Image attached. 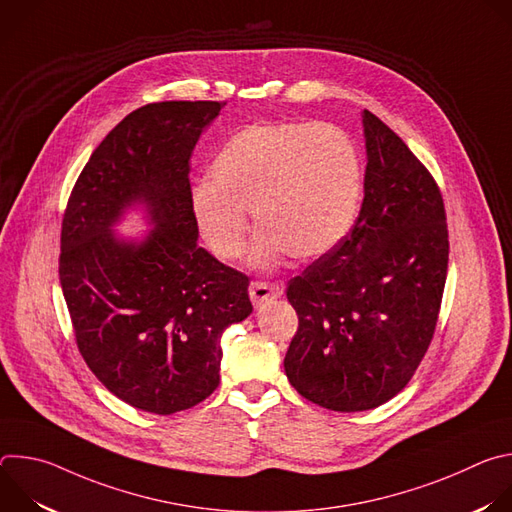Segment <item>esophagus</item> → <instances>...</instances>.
Returning a JSON list of instances; mask_svg holds the SVG:
<instances>
[{"instance_id":"obj_1","label":"esophagus","mask_w":512,"mask_h":512,"mask_svg":"<svg viewBox=\"0 0 512 512\" xmlns=\"http://www.w3.org/2000/svg\"><path fill=\"white\" fill-rule=\"evenodd\" d=\"M283 294V287L279 283H267V281H253L249 285V298L255 308H261L269 300H277Z\"/></svg>"}]
</instances>
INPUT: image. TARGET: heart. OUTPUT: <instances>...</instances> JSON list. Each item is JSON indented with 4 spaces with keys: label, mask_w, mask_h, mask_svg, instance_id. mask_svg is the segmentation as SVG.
Instances as JSON below:
<instances>
[{
    "label": "heart",
    "mask_w": 512,
    "mask_h": 512,
    "mask_svg": "<svg viewBox=\"0 0 512 512\" xmlns=\"http://www.w3.org/2000/svg\"><path fill=\"white\" fill-rule=\"evenodd\" d=\"M360 190V158L344 129L316 121L255 123L216 154L210 180L192 190V214L206 245L221 259H237L251 208L263 227L249 265L273 269L287 253L300 261L330 253L354 225Z\"/></svg>",
    "instance_id": "obj_1"
}]
</instances>
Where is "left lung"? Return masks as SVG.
I'll return each mask as SVG.
<instances>
[{
	"mask_svg": "<svg viewBox=\"0 0 512 512\" xmlns=\"http://www.w3.org/2000/svg\"><path fill=\"white\" fill-rule=\"evenodd\" d=\"M364 200L350 233L287 285L300 326L285 375L308 401L369 411L413 377L448 273L440 188L403 139L362 111Z\"/></svg>",
	"mask_w": 512,
	"mask_h": 512,
	"instance_id": "obj_1",
	"label": "left lung"
}]
</instances>
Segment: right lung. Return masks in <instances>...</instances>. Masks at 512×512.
<instances>
[{"mask_svg": "<svg viewBox=\"0 0 512 512\" xmlns=\"http://www.w3.org/2000/svg\"><path fill=\"white\" fill-rule=\"evenodd\" d=\"M225 103L164 101L99 143L62 218L60 285L95 377L135 409L172 415L221 383V336L253 306L249 277L198 245L190 156ZM131 209L151 231L119 236Z\"/></svg>", "mask_w": 512, "mask_h": 512, "instance_id": "add662e5", "label": "right lung"}]
</instances>
